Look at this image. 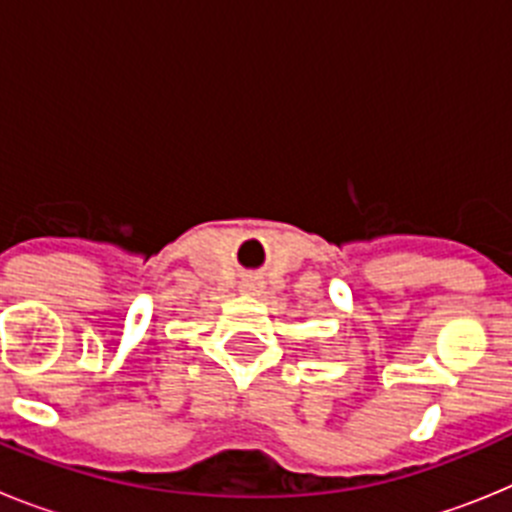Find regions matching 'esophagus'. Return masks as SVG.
I'll use <instances>...</instances> for the list:
<instances>
[{
  "instance_id": "obj_1",
  "label": "esophagus",
  "mask_w": 512,
  "mask_h": 512,
  "mask_svg": "<svg viewBox=\"0 0 512 512\" xmlns=\"http://www.w3.org/2000/svg\"><path fill=\"white\" fill-rule=\"evenodd\" d=\"M261 289H264V284L259 279H243L241 282L243 295H261Z\"/></svg>"
}]
</instances>
